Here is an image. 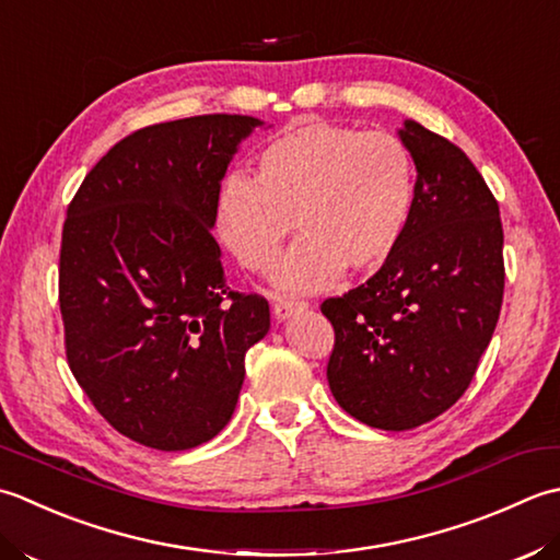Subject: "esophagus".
<instances>
[{"instance_id": "obj_1", "label": "esophagus", "mask_w": 560, "mask_h": 560, "mask_svg": "<svg viewBox=\"0 0 560 560\" xmlns=\"http://www.w3.org/2000/svg\"><path fill=\"white\" fill-rule=\"evenodd\" d=\"M306 310V302H296V300H276L272 302V314H276V318H280V322H284V318H290L294 314H300Z\"/></svg>"}]
</instances>
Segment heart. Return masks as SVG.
<instances>
[{"label":"heart","instance_id":"1","mask_svg":"<svg viewBox=\"0 0 560 560\" xmlns=\"http://www.w3.org/2000/svg\"><path fill=\"white\" fill-rule=\"evenodd\" d=\"M413 200V159L396 135L304 120L260 150L254 178L224 180L217 232L238 264L260 272L276 264L296 224L304 236L272 282L316 292L346 268L380 270L404 242Z\"/></svg>","mask_w":560,"mask_h":560}]
</instances>
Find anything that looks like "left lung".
Here are the masks:
<instances>
[{
	"instance_id": "obj_1",
	"label": "left lung",
	"mask_w": 560,
	"mask_h": 560,
	"mask_svg": "<svg viewBox=\"0 0 560 560\" xmlns=\"http://www.w3.org/2000/svg\"><path fill=\"white\" fill-rule=\"evenodd\" d=\"M398 140L416 164L404 242L368 282L322 304L336 330L330 394L380 430L418 428L459 401L505 288L500 210L471 159L416 120Z\"/></svg>"
}]
</instances>
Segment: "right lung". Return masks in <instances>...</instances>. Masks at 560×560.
<instances>
[{
    "label": "right lung",
    "mask_w": 560,
    "mask_h": 560,
    "mask_svg": "<svg viewBox=\"0 0 560 560\" xmlns=\"http://www.w3.org/2000/svg\"><path fill=\"white\" fill-rule=\"evenodd\" d=\"M264 120L196 116L125 137L67 208V362L125 438L162 452L212 440L236 408L268 302L230 292L212 238L226 166Z\"/></svg>",
    "instance_id": "1"
}]
</instances>
